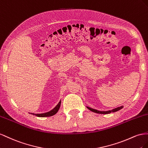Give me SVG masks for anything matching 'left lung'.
<instances>
[{"mask_svg": "<svg viewBox=\"0 0 148 148\" xmlns=\"http://www.w3.org/2000/svg\"><path fill=\"white\" fill-rule=\"evenodd\" d=\"M87 108L88 110H90V111H92L93 112H94V113H100V114H108V113H110L111 112H116L117 111L120 110H121V108H123V106H121V107H117V108H115L112 110H108V111H99V110H97L92 108L88 107H87Z\"/></svg>", "mask_w": 148, "mask_h": 148, "instance_id": "1", "label": "left lung"}]
</instances>
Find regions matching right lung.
<instances>
[{
  "label": "right lung",
  "instance_id": "add662e5",
  "mask_svg": "<svg viewBox=\"0 0 148 148\" xmlns=\"http://www.w3.org/2000/svg\"><path fill=\"white\" fill-rule=\"evenodd\" d=\"M61 100L60 101V102L58 103V105L55 107H54L53 109H52L51 110H50L48 112L43 113H36V114L33 113H30L33 115H36L38 117H48V116H53L54 115H55V114L58 112L59 109H60L61 106Z\"/></svg>",
  "mask_w": 148,
  "mask_h": 148
}]
</instances>
